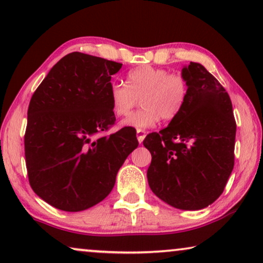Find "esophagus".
<instances>
[{
    "mask_svg": "<svg viewBox=\"0 0 263 263\" xmlns=\"http://www.w3.org/2000/svg\"><path fill=\"white\" fill-rule=\"evenodd\" d=\"M136 135H138V141L140 143H142L143 140H145V138H146V133L143 130H138L136 132Z\"/></svg>",
    "mask_w": 263,
    "mask_h": 263,
    "instance_id": "1",
    "label": "esophagus"
}]
</instances>
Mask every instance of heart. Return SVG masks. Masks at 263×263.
I'll use <instances>...</instances> for the list:
<instances>
[{
    "label": "heart",
    "instance_id": "1",
    "mask_svg": "<svg viewBox=\"0 0 263 263\" xmlns=\"http://www.w3.org/2000/svg\"><path fill=\"white\" fill-rule=\"evenodd\" d=\"M188 93V81L182 74L141 66L128 71L127 85L110 86L109 99L111 109L118 117L127 116L140 99L141 109L125 118L122 125L145 130L156 125L160 118L175 120L181 114Z\"/></svg>",
    "mask_w": 263,
    "mask_h": 263
}]
</instances>
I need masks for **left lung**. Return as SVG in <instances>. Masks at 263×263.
Instances as JSON below:
<instances>
[{
    "mask_svg": "<svg viewBox=\"0 0 263 263\" xmlns=\"http://www.w3.org/2000/svg\"><path fill=\"white\" fill-rule=\"evenodd\" d=\"M182 75L189 93L181 114L143 140L152 156L147 179L164 202L199 211L221 195L231 175L236 121L228 92L202 64L190 62Z\"/></svg>",
    "mask_w": 263,
    "mask_h": 263,
    "instance_id": "obj_1",
    "label": "left lung"
}]
</instances>
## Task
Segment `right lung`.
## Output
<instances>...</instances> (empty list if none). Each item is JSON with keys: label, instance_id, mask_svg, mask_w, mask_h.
Masks as SVG:
<instances>
[{"label": "right lung", "instance_id": "obj_1", "mask_svg": "<svg viewBox=\"0 0 263 263\" xmlns=\"http://www.w3.org/2000/svg\"><path fill=\"white\" fill-rule=\"evenodd\" d=\"M121 68L102 57L68 53L32 96L25 133L28 181L61 211H85L105 199L139 146L130 128L103 135L116 121L109 89Z\"/></svg>", "mask_w": 263, "mask_h": 263}]
</instances>
